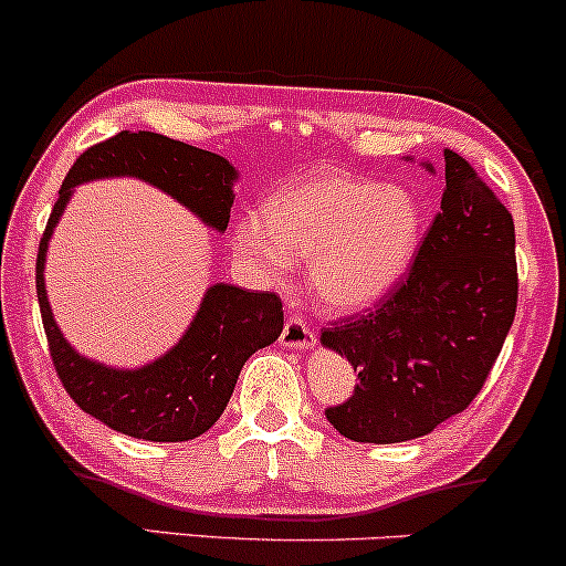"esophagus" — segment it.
<instances>
[{"label": "esophagus", "mask_w": 566, "mask_h": 566, "mask_svg": "<svg viewBox=\"0 0 566 566\" xmlns=\"http://www.w3.org/2000/svg\"><path fill=\"white\" fill-rule=\"evenodd\" d=\"M282 344L293 346V349H303V346L314 344V331L308 327V322L303 319V316H297V314L287 316V322H284V331H282Z\"/></svg>", "instance_id": "obj_1"}]
</instances>
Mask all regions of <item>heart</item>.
Masks as SVG:
<instances>
[{"label":"heart","instance_id":"1","mask_svg":"<svg viewBox=\"0 0 566 566\" xmlns=\"http://www.w3.org/2000/svg\"><path fill=\"white\" fill-rule=\"evenodd\" d=\"M421 209L408 190L325 174L273 192L263 220L235 228V252L260 279H284L308 258L314 293L333 308L381 297L411 265Z\"/></svg>","mask_w":566,"mask_h":566}]
</instances>
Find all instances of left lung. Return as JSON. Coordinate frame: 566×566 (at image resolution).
<instances>
[{"label": "left lung", "mask_w": 566, "mask_h": 566, "mask_svg": "<svg viewBox=\"0 0 566 566\" xmlns=\"http://www.w3.org/2000/svg\"><path fill=\"white\" fill-rule=\"evenodd\" d=\"M443 164L440 212L406 276L374 308L322 331L357 370L349 400L325 416L357 443H402L462 413L513 325V217L462 155L443 150Z\"/></svg>", "instance_id": "left-lung-1"}]
</instances>
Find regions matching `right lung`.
Returning a JSON list of instances; mask_svg holds the SVG:
<instances>
[{"instance_id": "right-lung-1", "label": "right lung", "mask_w": 566, "mask_h": 566, "mask_svg": "<svg viewBox=\"0 0 566 566\" xmlns=\"http://www.w3.org/2000/svg\"><path fill=\"white\" fill-rule=\"evenodd\" d=\"M139 177L192 209L207 226L226 231L235 177L220 155L153 132H120L74 160L48 217L36 252V297L53 368L85 413L112 430L153 443H179L203 434L231 400L241 368L282 335L284 314L276 293L214 284L196 319L166 357L139 370H112L80 357L55 327L45 293V252L74 185L98 177Z\"/></svg>"}]
</instances>
